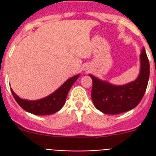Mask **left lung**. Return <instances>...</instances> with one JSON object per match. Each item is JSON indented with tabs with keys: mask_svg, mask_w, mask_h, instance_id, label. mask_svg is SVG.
I'll list each match as a JSON object with an SVG mask.
<instances>
[{
	"mask_svg": "<svg viewBox=\"0 0 156 156\" xmlns=\"http://www.w3.org/2000/svg\"><path fill=\"white\" fill-rule=\"evenodd\" d=\"M140 61L138 78L126 85L113 86L90 75L93 82L91 99L98 110L105 114L116 115L129 111L140 103L150 75V65L144 48L141 52Z\"/></svg>",
	"mask_w": 156,
	"mask_h": 156,
	"instance_id": "1",
	"label": "left lung"
}]
</instances>
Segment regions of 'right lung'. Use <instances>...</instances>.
<instances>
[{
  "label": "right lung",
  "mask_w": 156,
  "mask_h": 156,
  "mask_svg": "<svg viewBox=\"0 0 156 156\" xmlns=\"http://www.w3.org/2000/svg\"><path fill=\"white\" fill-rule=\"evenodd\" d=\"M79 75L69 78L61 87L53 92L52 95H48V97L44 98L42 100L30 101V100H22L13 92L11 89V92L13 98L15 99L16 102L20 105L25 111L30 113L44 116V115H51L58 112L63 107L66 103V97L71 87L78 79Z\"/></svg>",
  "instance_id": "add662e5"
}]
</instances>
